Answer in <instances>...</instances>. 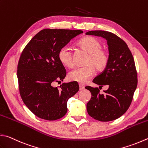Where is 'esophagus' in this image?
Here are the masks:
<instances>
[{
  "label": "esophagus",
  "instance_id": "34e87169",
  "mask_svg": "<svg viewBox=\"0 0 148 148\" xmlns=\"http://www.w3.org/2000/svg\"><path fill=\"white\" fill-rule=\"evenodd\" d=\"M84 89V86H82V84H79V90H80V91L83 90Z\"/></svg>",
  "mask_w": 148,
  "mask_h": 148
}]
</instances>
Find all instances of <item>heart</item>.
Here are the masks:
<instances>
[{"label":"heart","instance_id":"1","mask_svg":"<svg viewBox=\"0 0 148 148\" xmlns=\"http://www.w3.org/2000/svg\"><path fill=\"white\" fill-rule=\"evenodd\" d=\"M79 46L88 52L89 56L86 61V66L77 67L69 72L68 78L71 80L84 84L93 77L94 68L102 71L107 66L109 56L107 52L102 49V44L97 38L88 37L82 38L79 42ZM58 58L62 65L71 68L74 66L73 53L68 46H62L58 53Z\"/></svg>","mask_w":148,"mask_h":148}]
</instances>
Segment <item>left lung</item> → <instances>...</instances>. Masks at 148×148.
<instances>
[{
  "mask_svg": "<svg viewBox=\"0 0 148 148\" xmlns=\"http://www.w3.org/2000/svg\"><path fill=\"white\" fill-rule=\"evenodd\" d=\"M86 34L106 38L109 49L107 66L93 80L99 88L106 85L109 88L100 94L98 88L86 87L91 93L86 106L88 113L97 121H114L128 110L137 86L134 58L126 43L117 35L102 30L90 31Z\"/></svg>",
  "mask_w": 148,
  "mask_h": 148,
  "instance_id": "8db88e82",
  "label": "left lung"
}]
</instances>
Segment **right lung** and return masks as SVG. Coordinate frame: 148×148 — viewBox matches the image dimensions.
I'll return each instance as SVG.
<instances>
[{
	"label": "right lung",
	"mask_w": 148,
	"mask_h": 148,
	"mask_svg": "<svg viewBox=\"0 0 148 148\" xmlns=\"http://www.w3.org/2000/svg\"><path fill=\"white\" fill-rule=\"evenodd\" d=\"M81 30L44 29L25 47L19 58L17 78L19 91L25 105L38 117L55 121L64 116L67 102L79 90L77 82L63 83L60 89L53 84L66 75L58 53Z\"/></svg>",
	"instance_id": "1"
}]
</instances>
